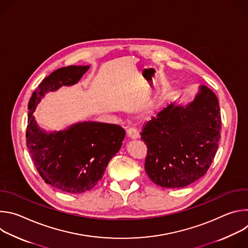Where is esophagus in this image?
<instances>
[{
  "label": "esophagus",
  "mask_w": 248,
  "mask_h": 248,
  "mask_svg": "<svg viewBox=\"0 0 248 248\" xmlns=\"http://www.w3.org/2000/svg\"><path fill=\"white\" fill-rule=\"evenodd\" d=\"M126 135L131 139H136V138L139 137L138 131L133 127H129V128L126 129Z\"/></svg>",
  "instance_id": "1"
}]
</instances>
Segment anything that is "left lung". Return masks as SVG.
Segmentation results:
<instances>
[{
  "label": "left lung",
  "mask_w": 248,
  "mask_h": 248,
  "mask_svg": "<svg viewBox=\"0 0 248 248\" xmlns=\"http://www.w3.org/2000/svg\"><path fill=\"white\" fill-rule=\"evenodd\" d=\"M221 123L218 98L207 86H199L194 100L185 106L168 105L141 132L150 180L162 187L179 188L200 179L216 155Z\"/></svg>",
  "instance_id": "obj_1"
}]
</instances>
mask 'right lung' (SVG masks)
Instances as JSON below:
<instances>
[{"label": "right lung", "instance_id": "obj_1", "mask_svg": "<svg viewBox=\"0 0 248 248\" xmlns=\"http://www.w3.org/2000/svg\"><path fill=\"white\" fill-rule=\"evenodd\" d=\"M89 65L61 67L44 78L28 103L26 146L46 184L67 193H82L102 179L125 136L117 124L83 122L59 131L42 129L33 113L46 93L78 83Z\"/></svg>", "mask_w": 248, "mask_h": 248}]
</instances>
